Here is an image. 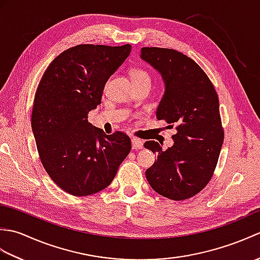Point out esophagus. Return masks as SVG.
<instances>
[{
    "label": "esophagus",
    "mask_w": 260,
    "mask_h": 260,
    "mask_svg": "<svg viewBox=\"0 0 260 260\" xmlns=\"http://www.w3.org/2000/svg\"><path fill=\"white\" fill-rule=\"evenodd\" d=\"M132 146H133L134 150H142L143 148V142L139 139H132Z\"/></svg>",
    "instance_id": "34e87169"
}]
</instances>
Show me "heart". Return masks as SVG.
<instances>
[{
	"label": "heart",
	"instance_id": "b5f03b06",
	"mask_svg": "<svg viewBox=\"0 0 260 260\" xmlns=\"http://www.w3.org/2000/svg\"><path fill=\"white\" fill-rule=\"evenodd\" d=\"M131 78L133 84H141V82H145L148 81L151 82V76L146 73L145 70H143L141 68H134L129 71Z\"/></svg>",
	"mask_w": 260,
	"mask_h": 260
}]
</instances>
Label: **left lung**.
<instances>
[{"instance_id": "left-lung-1", "label": "left lung", "mask_w": 260, "mask_h": 260, "mask_svg": "<svg viewBox=\"0 0 260 260\" xmlns=\"http://www.w3.org/2000/svg\"><path fill=\"white\" fill-rule=\"evenodd\" d=\"M141 59L161 75L164 84L157 119L176 125L174 143L167 151L155 141L144 143L157 157L146 170V179L158 194L185 200L208 184L217 167L223 143L218 95L200 66L183 53L142 48Z\"/></svg>"}]
</instances>
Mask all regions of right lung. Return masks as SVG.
<instances>
[{"label":"right lung","instance_id":"add662e5","mask_svg":"<svg viewBox=\"0 0 260 260\" xmlns=\"http://www.w3.org/2000/svg\"><path fill=\"white\" fill-rule=\"evenodd\" d=\"M131 50L129 45L70 48L49 64L38 86L31 126L39 155L52 181L69 194L106 189L131 152L128 136L106 135L87 116L101 105L105 85Z\"/></svg>","mask_w":260,"mask_h":260}]
</instances>
